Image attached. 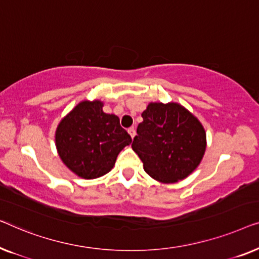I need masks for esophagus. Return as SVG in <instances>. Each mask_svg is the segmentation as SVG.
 I'll return each instance as SVG.
<instances>
[{"label":"esophagus","instance_id":"34e87169","mask_svg":"<svg viewBox=\"0 0 259 259\" xmlns=\"http://www.w3.org/2000/svg\"><path fill=\"white\" fill-rule=\"evenodd\" d=\"M128 133H129V135L131 136V138H134L135 136H136V130H135L134 128H129L128 129Z\"/></svg>","mask_w":259,"mask_h":259}]
</instances>
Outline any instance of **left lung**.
Wrapping results in <instances>:
<instances>
[{"label": "left lung", "instance_id": "1", "mask_svg": "<svg viewBox=\"0 0 259 259\" xmlns=\"http://www.w3.org/2000/svg\"><path fill=\"white\" fill-rule=\"evenodd\" d=\"M142 117L131 147L145 172L165 184L187 178L199 165L206 149L202 123L175 102H151Z\"/></svg>", "mask_w": 259, "mask_h": 259}]
</instances>
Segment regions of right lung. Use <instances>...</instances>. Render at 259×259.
I'll use <instances>...</instances> for the list:
<instances>
[{
  "mask_svg": "<svg viewBox=\"0 0 259 259\" xmlns=\"http://www.w3.org/2000/svg\"><path fill=\"white\" fill-rule=\"evenodd\" d=\"M55 143L58 156L69 170L84 180H94L114 167L131 137L117 116L103 111V102L85 100L61 119Z\"/></svg>",
  "mask_w": 259,
  "mask_h": 259,
  "instance_id": "obj_1",
  "label": "right lung"
}]
</instances>
